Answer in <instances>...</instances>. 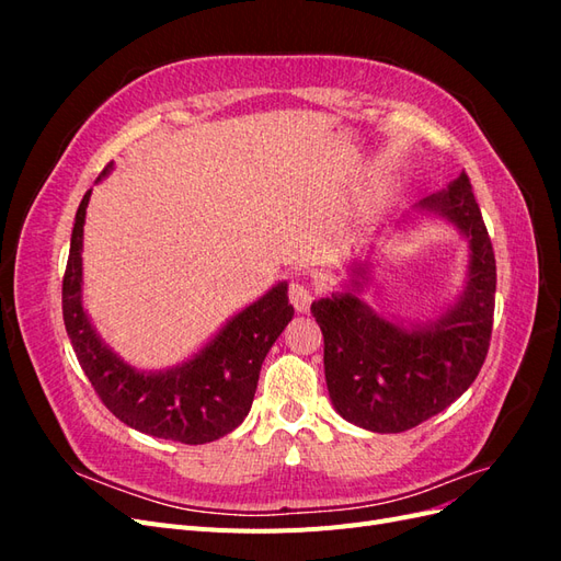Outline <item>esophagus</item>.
Segmentation results:
<instances>
[{"label": "esophagus", "mask_w": 561, "mask_h": 561, "mask_svg": "<svg viewBox=\"0 0 561 561\" xmlns=\"http://www.w3.org/2000/svg\"><path fill=\"white\" fill-rule=\"evenodd\" d=\"M290 301H293V307H295L299 313L309 311L311 301H313V293H311V287H309L307 283H301V280H295V283H290Z\"/></svg>", "instance_id": "esophagus-1"}]
</instances>
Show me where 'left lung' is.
Returning <instances> with one entry per match:
<instances>
[{"label": "left lung", "instance_id": "1", "mask_svg": "<svg viewBox=\"0 0 561 561\" xmlns=\"http://www.w3.org/2000/svg\"><path fill=\"white\" fill-rule=\"evenodd\" d=\"M419 208L447 217L468 236L470 278L451 311L428 328L404 330L353 293L311 304L325 339L334 410L371 433L410 431L461 398L480 375L494 328L496 260L466 171Z\"/></svg>", "mask_w": 561, "mask_h": 561}]
</instances>
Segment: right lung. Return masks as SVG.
Masks as SVG:
<instances>
[{"label":"right lung","mask_w":561,"mask_h":561,"mask_svg":"<svg viewBox=\"0 0 561 561\" xmlns=\"http://www.w3.org/2000/svg\"><path fill=\"white\" fill-rule=\"evenodd\" d=\"M89 196L91 192L83 194L72 229L62 276V320L98 398L126 426L182 445H206L239 428L252 407L266 353L295 316L287 285L278 283L233 316L194 360L145 375L100 342L81 307V236Z\"/></svg>","instance_id":"1"}]
</instances>
